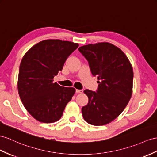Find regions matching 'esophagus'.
I'll return each instance as SVG.
<instances>
[{"instance_id": "esophagus-1", "label": "esophagus", "mask_w": 157, "mask_h": 157, "mask_svg": "<svg viewBox=\"0 0 157 157\" xmlns=\"http://www.w3.org/2000/svg\"><path fill=\"white\" fill-rule=\"evenodd\" d=\"M75 92H76V93H78V94H82L83 92V90H76Z\"/></svg>"}]
</instances>
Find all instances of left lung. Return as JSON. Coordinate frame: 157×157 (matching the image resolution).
<instances>
[{"label": "left lung", "mask_w": 157, "mask_h": 157, "mask_svg": "<svg viewBox=\"0 0 157 157\" xmlns=\"http://www.w3.org/2000/svg\"><path fill=\"white\" fill-rule=\"evenodd\" d=\"M79 51L99 80L97 91H83L89 101L82 107L83 117L92 125L107 124L122 113L131 98V63L121 50L109 42L90 44L79 47Z\"/></svg>", "instance_id": "left-lung-1"}]
</instances>
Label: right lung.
Instances as JSON below:
<instances>
[{
	"label": "right lung",
	"instance_id": "add662e5",
	"mask_svg": "<svg viewBox=\"0 0 157 157\" xmlns=\"http://www.w3.org/2000/svg\"><path fill=\"white\" fill-rule=\"evenodd\" d=\"M78 46V43L70 41L45 40L23 56L18 73V94L27 111L38 121H57L74 95V87L60 86L53 79Z\"/></svg>",
	"mask_w": 157,
	"mask_h": 157
}]
</instances>
